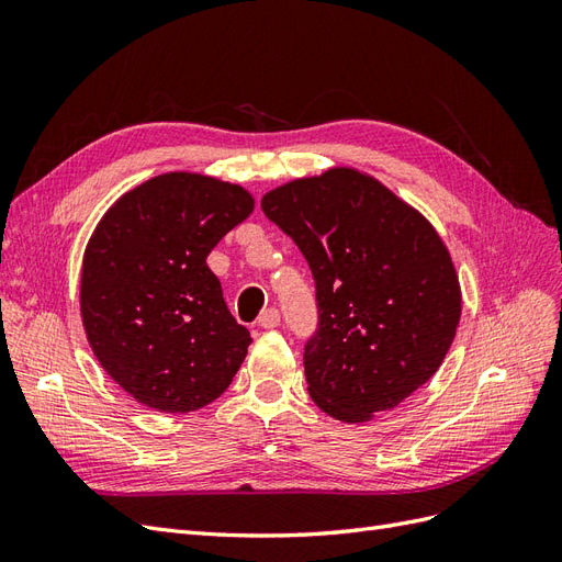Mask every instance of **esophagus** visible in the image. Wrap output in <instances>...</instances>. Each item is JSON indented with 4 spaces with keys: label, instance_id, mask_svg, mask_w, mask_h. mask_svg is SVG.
Wrapping results in <instances>:
<instances>
[{
    "label": "esophagus",
    "instance_id": "obj_1",
    "mask_svg": "<svg viewBox=\"0 0 562 562\" xmlns=\"http://www.w3.org/2000/svg\"><path fill=\"white\" fill-rule=\"evenodd\" d=\"M281 323V314H279V310H274V307H269V310H265L262 314H260V318H258V326H262V328H277Z\"/></svg>",
    "mask_w": 562,
    "mask_h": 562
}]
</instances>
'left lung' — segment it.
<instances>
[{
  "label": "left lung",
  "instance_id": "left-lung-1",
  "mask_svg": "<svg viewBox=\"0 0 562 562\" xmlns=\"http://www.w3.org/2000/svg\"><path fill=\"white\" fill-rule=\"evenodd\" d=\"M262 211L312 269L318 323L304 375L321 411L366 422L429 382L454 339L462 293L427 217L353 168L281 184Z\"/></svg>",
  "mask_w": 562,
  "mask_h": 562
}]
</instances>
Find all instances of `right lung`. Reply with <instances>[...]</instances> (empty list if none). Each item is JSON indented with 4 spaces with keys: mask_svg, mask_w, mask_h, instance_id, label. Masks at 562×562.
<instances>
[{
    "mask_svg": "<svg viewBox=\"0 0 562 562\" xmlns=\"http://www.w3.org/2000/svg\"><path fill=\"white\" fill-rule=\"evenodd\" d=\"M252 206L239 184L164 173L98 223L81 265L83 330L100 366L138 403L199 411L241 368L252 339L206 258Z\"/></svg>",
    "mask_w": 562,
    "mask_h": 562,
    "instance_id": "obj_1",
    "label": "right lung"
}]
</instances>
